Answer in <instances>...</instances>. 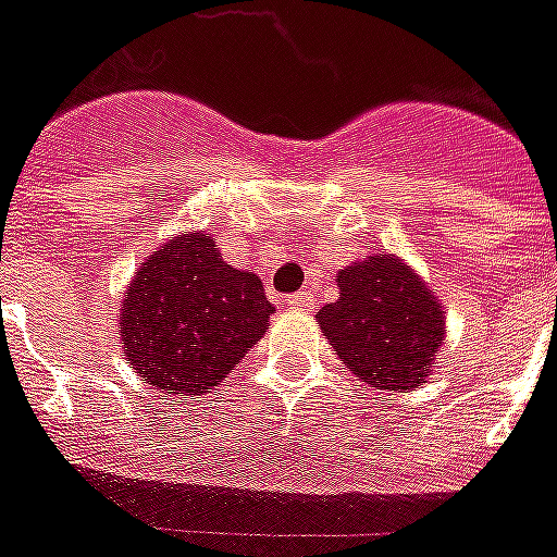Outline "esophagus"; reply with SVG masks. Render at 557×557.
<instances>
[{"label":"esophagus","instance_id":"obj_1","mask_svg":"<svg viewBox=\"0 0 557 557\" xmlns=\"http://www.w3.org/2000/svg\"><path fill=\"white\" fill-rule=\"evenodd\" d=\"M284 305H287L289 310H312L315 298H312L310 289H305V293H293V296L284 298Z\"/></svg>","mask_w":557,"mask_h":557}]
</instances>
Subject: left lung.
I'll return each instance as SVG.
<instances>
[{"label": "left lung", "mask_w": 557, "mask_h": 557, "mask_svg": "<svg viewBox=\"0 0 557 557\" xmlns=\"http://www.w3.org/2000/svg\"><path fill=\"white\" fill-rule=\"evenodd\" d=\"M335 282L342 296L315 319L344 367L370 387H421L447 333L444 307L424 278L393 252H372L338 270Z\"/></svg>", "instance_id": "left-lung-1"}]
</instances>
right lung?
Here are the masks:
<instances>
[{
  "mask_svg": "<svg viewBox=\"0 0 557 557\" xmlns=\"http://www.w3.org/2000/svg\"><path fill=\"white\" fill-rule=\"evenodd\" d=\"M273 310L259 275L227 264L213 236L193 230L141 261L122 298L119 335L147 384L201 395L268 333Z\"/></svg>",
  "mask_w": 557,
  "mask_h": 557,
  "instance_id": "1",
  "label": "right lung"
}]
</instances>
